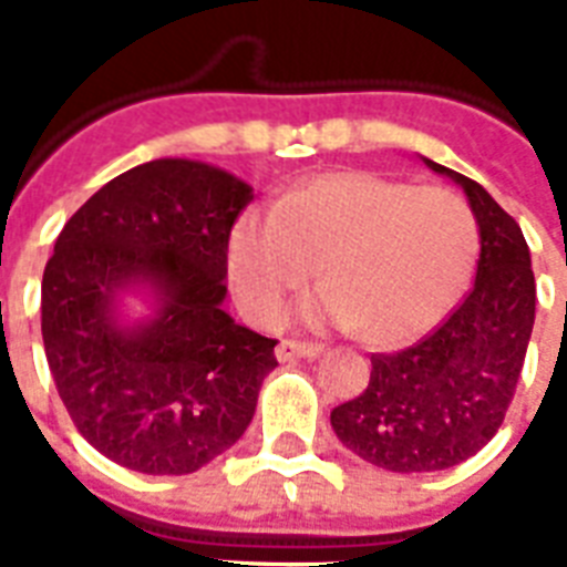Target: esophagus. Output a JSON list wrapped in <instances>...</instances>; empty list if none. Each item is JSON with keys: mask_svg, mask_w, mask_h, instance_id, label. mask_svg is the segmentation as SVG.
Returning <instances> with one entry per match:
<instances>
[{"mask_svg": "<svg viewBox=\"0 0 567 567\" xmlns=\"http://www.w3.org/2000/svg\"><path fill=\"white\" fill-rule=\"evenodd\" d=\"M323 347L311 344V341H293V338H282L276 344V359L279 362H293V359H315Z\"/></svg>", "mask_w": 567, "mask_h": 567, "instance_id": "esophagus-1", "label": "esophagus"}]
</instances>
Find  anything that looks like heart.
I'll use <instances>...</instances> for the list:
<instances>
[{"label": "heart", "mask_w": 567, "mask_h": 567, "mask_svg": "<svg viewBox=\"0 0 567 567\" xmlns=\"http://www.w3.org/2000/svg\"><path fill=\"white\" fill-rule=\"evenodd\" d=\"M480 249L474 212L447 188L377 173L315 176L276 212H247L229 238V282L261 323L282 320L293 293L327 288L311 320L355 329L373 347L426 336L465 293Z\"/></svg>", "instance_id": "obj_1"}]
</instances>
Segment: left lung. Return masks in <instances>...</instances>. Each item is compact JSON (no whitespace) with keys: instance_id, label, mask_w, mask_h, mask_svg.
I'll list each match as a JSON object with an SVG mask.
<instances>
[{"instance_id":"left-lung-1","label":"left lung","mask_w":567,"mask_h":567,"mask_svg":"<svg viewBox=\"0 0 567 567\" xmlns=\"http://www.w3.org/2000/svg\"><path fill=\"white\" fill-rule=\"evenodd\" d=\"M458 182L480 223V261L456 309L396 353L371 355L362 394L332 409V430L355 456L396 474L465 462L501 430L524 371L536 276L518 220L480 182L430 162Z\"/></svg>"}]
</instances>
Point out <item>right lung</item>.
I'll use <instances>...</instances> for the list:
<instances>
[{
	"label": "right lung",
	"instance_id": "add662e5",
	"mask_svg": "<svg viewBox=\"0 0 567 567\" xmlns=\"http://www.w3.org/2000/svg\"><path fill=\"white\" fill-rule=\"evenodd\" d=\"M252 188L185 158L120 173L64 223L40 285V332L75 430L141 474H194L252 421L276 338L220 309L226 252ZM153 281L163 311L123 333L113 293Z\"/></svg>",
	"mask_w": 567,
	"mask_h": 567
}]
</instances>
